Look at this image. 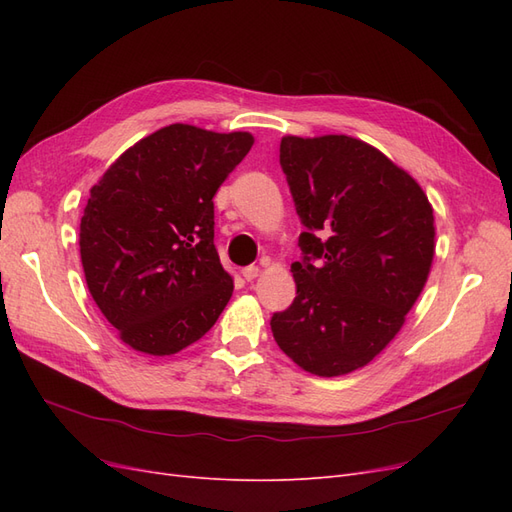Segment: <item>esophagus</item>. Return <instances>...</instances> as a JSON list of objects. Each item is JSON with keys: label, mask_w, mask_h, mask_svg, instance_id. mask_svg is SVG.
<instances>
[{"label": "esophagus", "mask_w": 512, "mask_h": 512, "mask_svg": "<svg viewBox=\"0 0 512 512\" xmlns=\"http://www.w3.org/2000/svg\"><path fill=\"white\" fill-rule=\"evenodd\" d=\"M241 273H243V277H245L247 282H252V280H256V277H258L260 269H258L256 265H250V267H243V269H241Z\"/></svg>", "instance_id": "1"}]
</instances>
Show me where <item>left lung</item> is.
<instances>
[{"instance_id":"8db88e82","label":"left lung","mask_w":512,"mask_h":512,"mask_svg":"<svg viewBox=\"0 0 512 512\" xmlns=\"http://www.w3.org/2000/svg\"><path fill=\"white\" fill-rule=\"evenodd\" d=\"M280 164L305 230L297 297L271 331L309 374L344 376L386 348L423 292L433 209L404 168L346 134L284 136Z\"/></svg>"}]
</instances>
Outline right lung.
Segmentation results:
<instances>
[{
	"instance_id": "obj_1",
	"label": "right lung",
	"mask_w": 512,
	"mask_h": 512,
	"mask_svg": "<svg viewBox=\"0 0 512 512\" xmlns=\"http://www.w3.org/2000/svg\"><path fill=\"white\" fill-rule=\"evenodd\" d=\"M252 145L250 132L173 123L123 151L91 188L81 262L123 344L175 354L224 312L235 286L213 243V196Z\"/></svg>"
}]
</instances>
